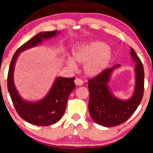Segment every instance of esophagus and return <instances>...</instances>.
<instances>
[{"label":"esophagus","instance_id":"esophagus-1","mask_svg":"<svg viewBox=\"0 0 153 153\" xmlns=\"http://www.w3.org/2000/svg\"><path fill=\"white\" fill-rule=\"evenodd\" d=\"M74 82H75V84H76L77 86H82L83 85L82 80H81L79 78H76V79H75Z\"/></svg>","mask_w":153,"mask_h":153}]
</instances>
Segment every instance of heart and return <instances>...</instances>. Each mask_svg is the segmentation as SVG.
<instances>
[{
	"mask_svg": "<svg viewBox=\"0 0 153 153\" xmlns=\"http://www.w3.org/2000/svg\"><path fill=\"white\" fill-rule=\"evenodd\" d=\"M113 58V53L105 42L90 41L77 45L72 51V58L69 56L66 64L71 68L76 63L84 64L83 70L87 76L94 77L105 71Z\"/></svg>",
	"mask_w": 153,
	"mask_h": 153,
	"instance_id": "b5f03b06",
	"label": "heart"
}]
</instances>
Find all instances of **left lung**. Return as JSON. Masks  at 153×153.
<instances>
[{
    "mask_svg": "<svg viewBox=\"0 0 153 153\" xmlns=\"http://www.w3.org/2000/svg\"><path fill=\"white\" fill-rule=\"evenodd\" d=\"M131 57L135 62V86L131 96L121 99L114 95L109 85L112 74L120 67L117 64L89 80V112L94 122L105 127H114L125 122L140 104L144 91V70L141 60L131 48Z\"/></svg>",
    "mask_w": 153,
    "mask_h": 153,
    "instance_id": "left-lung-1",
    "label": "left lung"
}]
</instances>
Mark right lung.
Masks as SVG:
<instances>
[{
  "instance_id": "right-lung-1",
  "label": "right lung",
  "mask_w": 153,
  "mask_h": 153,
  "mask_svg": "<svg viewBox=\"0 0 153 153\" xmlns=\"http://www.w3.org/2000/svg\"><path fill=\"white\" fill-rule=\"evenodd\" d=\"M60 31L40 32L16 51L12 57L8 74V90L18 114L25 121L39 126H47L58 122L62 117L70 93L75 89L72 78L56 77L49 91L43 99L36 101L25 100L16 89L14 72L19 54L39 46L42 42L57 36Z\"/></svg>"
}]
</instances>
